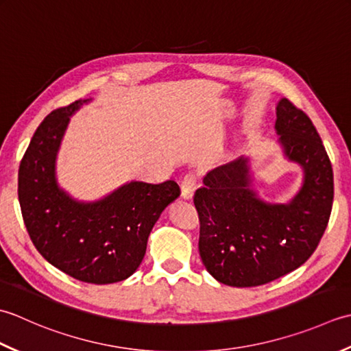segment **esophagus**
<instances>
[{
  "label": "esophagus",
  "mask_w": 351,
  "mask_h": 351,
  "mask_svg": "<svg viewBox=\"0 0 351 351\" xmlns=\"http://www.w3.org/2000/svg\"><path fill=\"white\" fill-rule=\"evenodd\" d=\"M195 186H197V177L194 174H186L182 180L180 184V189H182V197L184 199H189L194 195V191H195Z\"/></svg>",
  "instance_id": "34e87169"
}]
</instances>
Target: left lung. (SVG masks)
I'll return each instance as SVG.
<instances>
[{
	"label": "left lung",
	"instance_id": "8db88e82",
	"mask_svg": "<svg viewBox=\"0 0 351 351\" xmlns=\"http://www.w3.org/2000/svg\"><path fill=\"white\" fill-rule=\"evenodd\" d=\"M276 110L285 156L304 171L298 194L288 204L262 202L250 189L248 159L241 156L207 173L194 195L204 267L236 288L265 285L302 267L330 218L333 169L315 125L288 98Z\"/></svg>",
	"mask_w": 351,
	"mask_h": 351
}]
</instances>
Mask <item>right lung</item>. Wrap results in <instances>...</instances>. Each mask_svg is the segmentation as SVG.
I'll list each match as a JSON object with an SVG mask.
<instances>
[{
	"label": "right lung",
	"instance_id": "obj_1",
	"mask_svg": "<svg viewBox=\"0 0 351 351\" xmlns=\"http://www.w3.org/2000/svg\"><path fill=\"white\" fill-rule=\"evenodd\" d=\"M90 99L53 110L34 132L18 173V198L36 250L51 265L86 283L130 277L163 209L180 195L174 180L130 182L95 203H80L57 186L56 154L69 117Z\"/></svg>",
	"mask_w": 351,
	"mask_h": 351
}]
</instances>
